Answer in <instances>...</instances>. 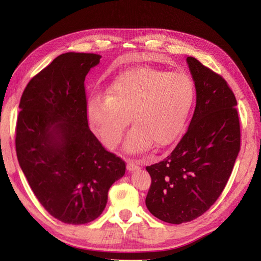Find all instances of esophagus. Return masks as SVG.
Segmentation results:
<instances>
[{
  "mask_svg": "<svg viewBox=\"0 0 261 261\" xmlns=\"http://www.w3.org/2000/svg\"><path fill=\"white\" fill-rule=\"evenodd\" d=\"M139 169H140V167L137 163H135L133 160L128 161V163H127V170L128 171H136V170H139Z\"/></svg>",
  "mask_w": 261,
  "mask_h": 261,
  "instance_id": "1",
  "label": "esophagus"
}]
</instances>
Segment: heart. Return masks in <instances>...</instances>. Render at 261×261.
<instances>
[{"label": "heart", "mask_w": 261, "mask_h": 261, "mask_svg": "<svg viewBox=\"0 0 261 261\" xmlns=\"http://www.w3.org/2000/svg\"><path fill=\"white\" fill-rule=\"evenodd\" d=\"M194 99V83L186 74L133 68L115 78L106 98L90 101L89 124L108 147L114 148L121 143L130 117L134 127L125 146L129 151H147L153 144L165 147L174 143Z\"/></svg>", "instance_id": "b5f03b06"}]
</instances>
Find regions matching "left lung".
Returning <instances> with one entry per match:
<instances>
[{
  "instance_id": "8db88e82",
  "label": "left lung",
  "mask_w": 261,
  "mask_h": 261,
  "mask_svg": "<svg viewBox=\"0 0 261 261\" xmlns=\"http://www.w3.org/2000/svg\"><path fill=\"white\" fill-rule=\"evenodd\" d=\"M196 87V108L186 133L160 162L146 167L151 185L146 206L164 222L180 224L217 201L241 149L235 96L224 78L186 59Z\"/></svg>"
}]
</instances>
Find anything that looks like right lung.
Here are the masks:
<instances>
[{
  "label": "right lung",
  "mask_w": 261,
  "mask_h": 261,
  "mask_svg": "<svg viewBox=\"0 0 261 261\" xmlns=\"http://www.w3.org/2000/svg\"><path fill=\"white\" fill-rule=\"evenodd\" d=\"M100 59L93 53L59 55L31 78L19 102V165L39 202L67 224L96 220L110 187L126 170L88 126L85 78Z\"/></svg>",
  "instance_id": "right-lung-1"
}]
</instances>
